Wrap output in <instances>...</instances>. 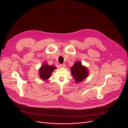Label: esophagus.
Instances as JSON below:
<instances>
[{"instance_id": "34e87169", "label": "esophagus", "mask_w": 128, "mask_h": 128, "mask_svg": "<svg viewBox=\"0 0 128 128\" xmlns=\"http://www.w3.org/2000/svg\"><path fill=\"white\" fill-rule=\"evenodd\" d=\"M60 68H65V67H66V64H60Z\"/></svg>"}]
</instances>
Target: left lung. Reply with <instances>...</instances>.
I'll list each match as a JSON object with an SVG mask.
<instances>
[{
	"instance_id": "left-lung-1",
	"label": "left lung",
	"mask_w": 128,
	"mask_h": 128,
	"mask_svg": "<svg viewBox=\"0 0 128 128\" xmlns=\"http://www.w3.org/2000/svg\"><path fill=\"white\" fill-rule=\"evenodd\" d=\"M72 74L76 82H80L86 78L89 72L87 68L83 66L81 62L77 61L70 68Z\"/></svg>"
}]
</instances>
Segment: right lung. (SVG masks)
Returning <instances> with one entry per match:
<instances>
[{
	"label": "right lung",
	"instance_id": "add662e5",
	"mask_svg": "<svg viewBox=\"0 0 128 128\" xmlns=\"http://www.w3.org/2000/svg\"><path fill=\"white\" fill-rule=\"evenodd\" d=\"M56 67L54 66H49L46 63H44L39 69V76L43 80L48 79Z\"/></svg>",
	"mask_w": 128,
	"mask_h": 128
}]
</instances>
